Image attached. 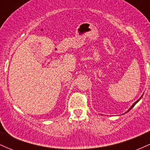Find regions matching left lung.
<instances>
[{
    "label": "left lung",
    "mask_w": 150,
    "mask_h": 150,
    "mask_svg": "<svg viewBox=\"0 0 150 150\" xmlns=\"http://www.w3.org/2000/svg\"><path fill=\"white\" fill-rule=\"evenodd\" d=\"M142 96H143V95H142V96H141V97L140 98V99H138V100H137V101H135V103H134V104H132L131 106H130V108H129V109L128 110V111H127V112H128V111H130V109H131V108H132V107H133V106H135V105L136 104H137V102H138V101H140V99H141V98H142ZM127 112H125V113H127Z\"/></svg>",
    "instance_id": "obj_1"
}]
</instances>
